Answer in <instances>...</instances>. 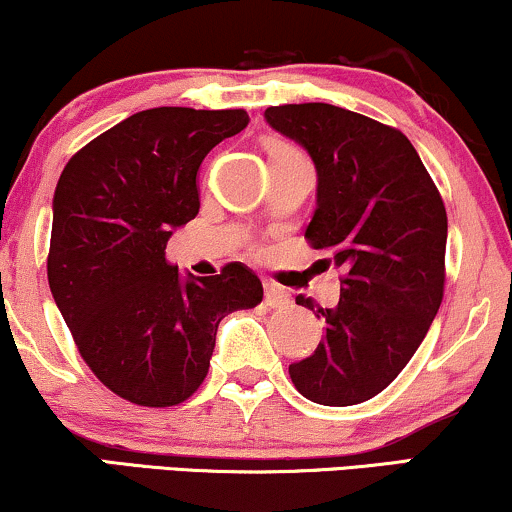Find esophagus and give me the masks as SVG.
Returning a JSON list of instances; mask_svg holds the SVG:
<instances>
[{
  "label": "esophagus",
  "instance_id": "1",
  "mask_svg": "<svg viewBox=\"0 0 512 512\" xmlns=\"http://www.w3.org/2000/svg\"><path fill=\"white\" fill-rule=\"evenodd\" d=\"M266 306L268 308L289 306V294L282 292V289L275 287V285H266Z\"/></svg>",
  "mask_w": 512,
  "mask_h": 512
}]
</instances>
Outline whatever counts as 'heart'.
<instances>
[{
  "label": "heart",
  "instance_id": "1",
  "mask_svg": "<svg viewBox=\"0 0 512 512\" xmlns=\"http://www.w3.org/2000/svg\"><path fill=\"white\" fill-rule=\"evenodd\" d=\"M268 161H280V159H289V156H299L292 144L282 142V140H270L268 142Z\"/></svg>",
  "mask_w": 512,
  "mask_h": 512
}]
</instances>
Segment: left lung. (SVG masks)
<instances>
[{
    "instance_id": "8db88e82",
    "label": "left lung",
    "mask_w": 512,
    "mask_h": 512,
    "mask_svg": "<svg viewBox=\"0 0 512 512\" xmlns=\"http://www.w3.org/2000/svg\"><path fill=\"white\" fill-rule=\"evenodd\" d=\"M266 121L306 147L318 170L313 249L342 270L337 308L313 306L325 339L289 365L299 394L356 406L380 394L418 351L446 282L444 199L401 130L332 104H285Z\"/></svg>"
}]
</instances>
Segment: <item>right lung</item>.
Segmentation results:
<instances>
[{"mask_svg":"<svg viewBox=\"0 0 512 512\" xmlns=\"http://www.w3.org/2000/svg\"><path fill=\"white\" fill-rule=\"evenodd\" d=\"M246 123L244 109L140 111L75 151L56 185L49 289L87 368L137 406L187 401L220 320L263 301L242 263L182 280L166 258L175 227L199 213L201 161Z\"/></svg>","mask_w":512,"mask_h":512,"instance_id":"add662e5","label":"right lung"}]
</instances>
